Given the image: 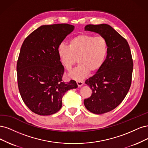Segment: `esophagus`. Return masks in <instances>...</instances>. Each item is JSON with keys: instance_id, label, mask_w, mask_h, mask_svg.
Masks as SVG:
<instances>
[{"instance_id": "esophagus-1", "label": "esophagus", "mask_w": 148, "mask_h": 148, "mask_svg": "<svg viewBox=\"0 0 148 148\" xmlns=\"http://www.w3.org/2000/svg\"><path fill=\"white\" fill-rule=\"evenodd\" d=\"M77 84L78 85V87H81L82 86L84 85V82L83 81H81V80H77Z\"/></svg>"}]
</instances>
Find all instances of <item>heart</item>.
<instances>
[{
    "instance_id": "heart-1",
    "label": "heart",
    "mask_w": 148,
    "mask_h": 148,
    "mask_svg": "<svg viewBox=\"0 0 148 148\" xmlns=\"http://www.w3.org/2000/svg\"><path fill=\"white\" fill-rule=\"evenodd\" d=\"M108 51L106 39L103 36L80 34L71 39L69 45L58 47L62 64L68 71L77 62L79 64L70 73L73 79L84 78L90 72L95 73L102 67Z\"/></svg>"
}]
</instances>
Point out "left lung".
I'll list each match as a JSON object with an SVG mask.
<instances>
[{"label": "left lung", "mask_w": 148, "mask_h": 148, "mask_svg": "<svg viewBox=\"0 0 148 148\" xmlns=\"http://www.w3.org/2000/svg\"><path fill=\"white\" fill-rule=\"evenodd\" d=\"M85 30L98 33L108 42L102 67L85 80L92 93L84 99V105L91 112L101 114L115 109L126 97L132 84L133 59L127 41L111 26L88 25Z\"/></svg>", "instance_id": "8db88e82"}]
</instances>
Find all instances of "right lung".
Masks as SVG:
<instances>
[{"instance_id": "1", "label": "right lung", "mask_w": 148, "mask_h": 148, "mask_svg": "<svg viewBox=\"0 0 148 148\" xmlns=\"http://www.w3.org/2000/svg\"><path fill=\"white\" fill-rule=\"evenodd\" d=\"M74 26L68 24L41 26L24 40L16 65L18 86L31 111L49 116L58 112L68 90L77 88L74 80L64 82V68L58 47Z\"/></svg>"}]
</instances>
